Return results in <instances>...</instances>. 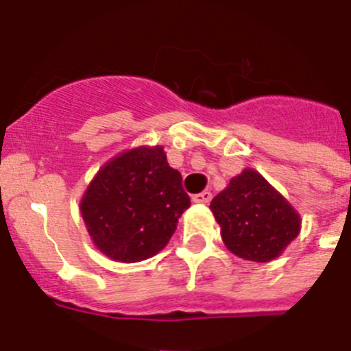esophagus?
Listing matches in <instances>:
<instances>
[{
    "mask_svg": "<svg viewBox=\"0 0 351 351\" xmlns=\"http://www.w3.org/2000/svg\"><path fill=\"white\" fill-rule=\"evenodd\" d=\"M210 198H213V193H210V191H200V193L193 195L191 200H193L195 204H209Z\"/></svg>",
    "mask_w": 351,
    "mask_h": 351,
    "instance_id": "esophagus-1",
    "label": "esophagus"
}]
</instances>
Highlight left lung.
Instances as JSON below:
<instances>
[{
  "label": "left lung",
  "mask_w": 351,
  "mask_h": 351,
  "mask_svg": "<svg viewBox=\"0 0 351 351\" xmlns=\"http://www.w3.org/2000/svg\"><path fill=\"white\" fill-rule=\"evenodd\" d=\"M225 246L239 258L271 262L299 235L300 216L256 170L246 169L210 202Z\"/></svg>",
  "instance_id": "obj_1"
}]
</instances>
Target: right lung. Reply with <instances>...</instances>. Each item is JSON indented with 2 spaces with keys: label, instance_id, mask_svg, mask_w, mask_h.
<instances>
[{
  "label": "right lung",
  "instance_id": "1",
  "mask_svg": "<svg viewBox=\"0 0 351 351\" xmlns=\"http://www.w3.org/2000/svg\"><path fill=\"white\" fill-rule=\"evenodd\" d=\"M181 182L161 145L130 149L107 161L80 200L95 246L125 263L156 255L191 204Z\"/></svg>",
  "mask_w": 351,
  "mask_h": 351
}]
</instances>
